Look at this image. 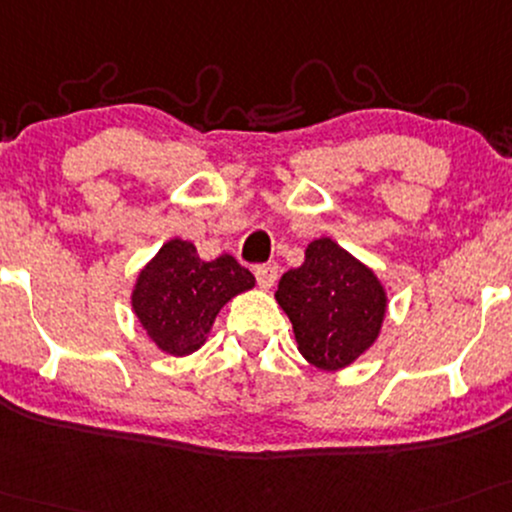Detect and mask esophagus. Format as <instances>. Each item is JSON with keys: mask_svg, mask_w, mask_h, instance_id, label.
<instances>
[{"mask_svg": "<svg viewBox=\"0 0 512 512\" xmlns=\"http://www.w3.org/2000/svg\"><path fill=\"white\" fill-rule=\"evenodd\" d=\"M255 276H257V283H260V288L269 291V288L276 283V279H279V267H276V264H260V267L255 269Z\"/></svg>", "mask_w": 512, "mask_h": 512, "instance_id": "esophagus-1", "label": "esophagus"}]
</instances>
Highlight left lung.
Instances as JSON below:
<instances>
[{
	"label": "left lung",
	"instance_id": "8db88e82",
	"mask_svg": "<svg viewBox=\"0 0 512 512\" xmlns=\"http://www.w3.org/2000/svg\"><path fill=\"white\" fill-rule=\"evenodd\" d=\"M276 303L291 319L305 360L336 372L372 348L389 298L372 269L331 238H317L305 262L281 276Z\"/></svg>",
	"mask_w": 512,
	"mask_h": 512
}]
</instances>
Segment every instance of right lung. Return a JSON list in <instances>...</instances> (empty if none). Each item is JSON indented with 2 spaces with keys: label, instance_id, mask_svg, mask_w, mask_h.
Here are the masks:
<instances>
[{
  "label": "right lung",
  "instance_id": "obj_1",
  "mask_svg": "<svg viewBox=\"0 0 512 512\" xmlns=\"http://www.w3.org/2000/svg\"><path fill=\"white\" fill-rule=\"evenodd\" d=\"M252 286L255 276L231 255L205 262L193 243L171 238L138 274L131 305L155 346L181 357L195 353L221 307Z\"/></svg>",
  "mask_w": 512,
  "mask_h": 512
}]
</instances>
